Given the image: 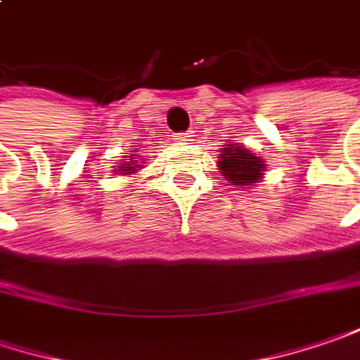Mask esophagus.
I'll list each match as a JSON object with an SVG mask.
<instances>
[{"label":"esophagus","mask_w":360,"mask_h":360,"mask_svg":"<svg viewBox=\"0 0 360 360\" xmlns=\"http://www.w3.org/2000/svg\"><path fill=\"white\" fill-rule=\"evenodd\" d=\"M193 133L191 131H185V133H179V141H191Z\"/></svg>","instance_id":"1"}]
</instances>
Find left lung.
I'll return each mask as SVG.
<instances>
[{
    "label": "left lung",
    "mask_w": 360,
    "mask_h": 360,
    "mask_svg": "<svg viewBox=\"0 0 360 360\" xmlns=\"http://www.w3.org/2000/svg\"><path fill=\"white\" fill-rule=\"evenodd\" d=\"M221 153L224 155L219 157L217 165L224 171V177L231 185L259 183L262 171H264V161L258 159L254 153L245 150L243 147H233V145H226V149Z\"/></svg>",
    "instance_id": "obj_1"
}]
</instances>
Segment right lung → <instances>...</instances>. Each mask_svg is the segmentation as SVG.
I'll return each mask as SVG.
<instances>
[{
    "mask_svg": "<svg viewBox=\"0 0 360 360\" xmlns=\"http://www.w3.org/2000/svg\"><path fill=\"white\" fill-rule=\"evenodd\" d=\"M131 159H133V157H131ZM120 171H127V173H122V175H129V173H134L133 163H127V167H124V169H120Z\"/></svg>",
    "mask_w": 360,
    "mask_h": 360,
    "instance_id": "1",
    "label": "right lung"
}]
</instances>
